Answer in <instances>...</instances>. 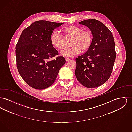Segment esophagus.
<instances>
[{
  "instance_id": "34e87169",
  "label": "esophagus",
  "mask_w": 132,
  "mask_h": 132,
  "mask_svg": "<svg viewBox=\"0 0 132 132\" xmlns=\"http://www.w3.org/2000/svg\"><path fill=\"white\" fill-rule=\"evenodd\" d=\"M65 59H66V62H68V61H69L70 60V59L69 58H66Z\"/></svg>"
}]
</instances>
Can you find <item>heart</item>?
Returning <instances> with one entry per match:
<instances>
[{"mask_svg":"<svg viewBox=\"0 0 132 132\" xmlns=\"http://www.w3.org/2000/svg\"><path fill=\"white\" fill-rule=\"evenodd\" d=\"M64 35L73 38L71 40V46L69 48L62 50L60 54L66 57H72L79 54L81 51L85 52L88 50L92 43V34L88 30H83L82 28L75 25L65 27L62 30ZM50 42L52 46L57 50L63 48V39L60 35L56 31L53 32L50 36Z\"/></svg>","mask_w":132,"mask_h":132,"instance_id":"heart-1","label":"heart"}]
</instances>
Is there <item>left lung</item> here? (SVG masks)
I'll list each match as a JSON object with an SVG mask.
<instances>
[{
  "label": "left lung",
  "mask_w": 132,
  "mask_h": 132,
  "mask_svg": "<svg viewBox=\"0 0 132 132\" xmlns=\"http://www.w3.org/2000/svg\"><path fill=\"white\" fill-rule=\"evenodd\" d=\"M79 23L88 27L93 38L88 51L76 59V77L85 87L96 88L106 82L112 72L116 59L114 39L106 26L97 20Z\"/></svg>",
  "instance_id": "left-lung-1"
}]
</instances>
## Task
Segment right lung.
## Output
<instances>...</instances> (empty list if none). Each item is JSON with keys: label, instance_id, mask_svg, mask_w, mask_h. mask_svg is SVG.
I'll use <instances>...</instances> for the list:
<instances>
[{"label": "right lung", "instance_id": "obj_1", "mask_svg": "<svg viewBox=\"0 0 132 132\" xmlns=\"http://www.w3.org/2000/svg\"><path fill=\"white\" fill-rule=\"evenodd\" d=\"M64 23L45 20L34 22L22 31L16 46L17 67L26 82L37 89H44L55 82L60 69L66 63L57 57V50L51 44L50 37Z\"/></svg>", "mask_w": 132, "mask_h": 132}]
</instances>
